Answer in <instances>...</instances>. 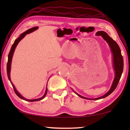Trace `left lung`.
Instances as JSON below:
<instances>
[{"label":"left lung","mask_w":130,"mask_h":130,"mask_svg":"<svg viewBox=\"0 0 130 130\" xmlns=\"http://www.w3.org/2000/svg\"><path fill=\"white\" fill-rule=\"evenodd\" d=\"M96 36H102V38L104 39V40L107 42L109 46L111 49V51L112 54V62H113V68L115 72V77H114L113 83L112 84L111 87L110 89L108 91L107 93H105L104 95L100 97V98H95V99H89L85 97H83L82 96L80 95V94L76 93V92H74L73 89V91L77 95H78L79 97H80L81 98L85 99L88 100H99L101 99H103L106 98L107 96L109 95L112 92H113L114 90L117 87L119 82L122 76V74L123 73V58L121 54V50L119 46L118 45V43L113 40V39L111 38L107 32L103 31H98L96 32Z\"/></svg>","instance_id":"1"}]
</instances>
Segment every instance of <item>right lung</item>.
<instances>
[{"mask_svg":"<svg viewBox=\"0 0 130 130\" xmlns=\"http://www.w3.org/2000/svg\"><path fill=\"white\" fill-rule=\"evenodd\" d=\"M38 28V27H34L32 28H31L30 29H28L27 30H26V31H25L24 32H23L22 34H21L19 37L17 39H16L14 41V43H13V45H12L11 48L10 49V51L9 52V54H8V62H7V76H8V80H10L11 84V85H12V87L13 88H14V92L15 93H16L17 95L19 97V98H20L22 99H23L24 100H26V101H27V102H37V101H39V100H42L43 99L45 98V96L47 94V88L46 87V91H45V94H43V96L42 97H41L40 98H38V99H32V100H30V99H26L25 98H24L21 95V94L19 93L17 91V90L15 88V86L11 82V78H10V71H11V62H12V56H13V54H14V52L15 51V48H16L17 46L18 43L20 42L22 39L24 37L26 36V35H27V34H29L31 33V32L34 31L35 30H37Z\"/></svg>","mask_w":130,"mask_h":130,"instance_id":"add662e5","label":"right lung"}]
</instances>
